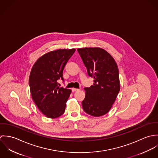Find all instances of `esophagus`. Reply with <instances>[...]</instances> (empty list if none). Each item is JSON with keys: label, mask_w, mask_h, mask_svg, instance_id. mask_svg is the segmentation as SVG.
Listing matches in <instances>:
<instances>
[{"label": "esophagus", "mask_w": 158, "mask_h": 158, "mask_svg": "<svg viewBox=\"0 0 158 158\" xmlns=\"http://www.w3.org/2000/svg\"><path fill=\"white\" fill-rule=\"evenodd\" d=\"M80 90L79 89H77V88H72V92H75V91H78V90Z\"/></svg>", "instance_id": "obj_1"}]
</instances>
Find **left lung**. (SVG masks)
I'll return each instance as SVG.
<instances>
[{"instance_id":"left-lung-1","label":"left lung","mask_w":158,"mask_h":158,"mask_svg":"<svg viewBox=\"0 0 158 158\" xmlns=\"http://www.w3.org/2000/svg\"><path fill=\"white\" fill-rule=\"evenodd\" d=\"M94 84L85 88L86 96L82 102L85 113L100 117L108 113L119 92L118 69L113 56L100 47L77 49Z\"/></svg>"}]
</instances>
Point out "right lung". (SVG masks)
Masks as SVG:
<instances>
[{
	"label": "right lung",
	"mask_w": 158,
	"mask_h": 158,
	"mask_svg": "<svg viewBox=\"0 0 158 158\" xmlns=\"http://www.w3.org/2000/svg\"><path fill=\"white\" fill-rule=\"evenodd\" d=\"M75 48L58 49L39 58L29 77L31 97L41 112L48 118L63 115L71 90L58 86L57 80H63V72Z\"/></svg>",
	"instance_id": "right-lung-1"
}]
</instances>
